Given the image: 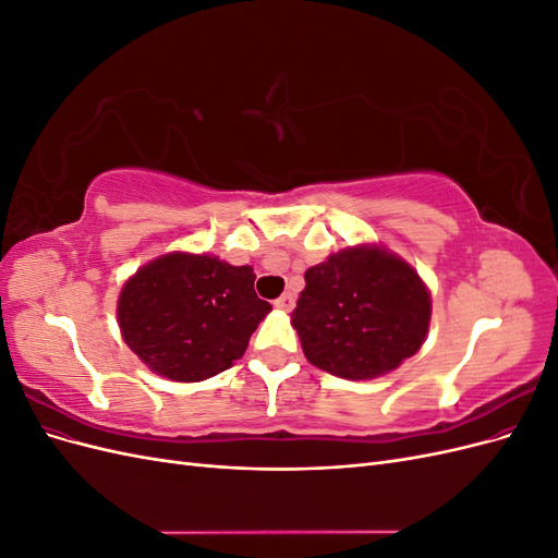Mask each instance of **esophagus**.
<instances>
[{
  "label": "esophagus",
  "mask_w": 558,
  "mask_h": 558,
  "mask_svg": "<svg viewBox=\"0 0 558 558\" xmlns=\"http://www.w3.org/2000/svg\"><path fill=\"white\" fill-rule=\"evenodd\" d=\"M275 307L281 310V312H289L295 307V295L293 293H283L281 298L275 300Z\"/></svg>",
  "instance_id": "esophagus-1"
}]
</instances>
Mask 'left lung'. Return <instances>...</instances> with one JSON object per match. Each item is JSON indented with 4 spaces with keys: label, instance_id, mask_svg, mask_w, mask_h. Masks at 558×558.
Returning <instances> with one entry per match:
<instances>
[{
    "label": "left lung",
    "instance_id": "obj_1",
    "mask_svg": "<svg viewBox=\"0 0 558 558\" xmlns=\"http://www.w3.org/2000/svg\"><path fill=\"white\" fill-rule=\"evenodd\" d=\"M430 312L428 286L408 260L384 244H359L307 269L291 326L312 365L361 381L412 359Z\"/></svg>",
    "mask_w": 558,
    "mask_h": 558
}]
</instances>
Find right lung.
<instances>
[{"label": "right lung", "mask_w": 558, "mask_h": 558, "mask_svg": "<svg viewBox=\"0 0 558 558\" xmlns=\"http://www.w3.org/2000/svg\"><path fill=\"white\" fill-rule=\"evenodd\" d=\"M251 265L172 251L148 260L116 305L125 344L156 375L202 381L244 356L248 337L272 312L253 291Z\"/></svg>", "instance_id": "add662e5"}]
</instances>
